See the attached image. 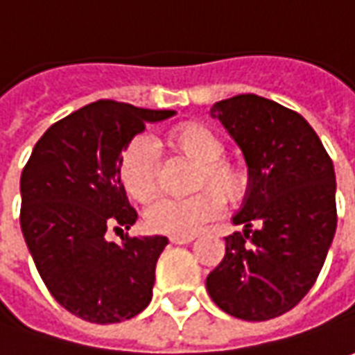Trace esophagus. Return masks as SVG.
<instances>
[{
    "instance_id": "1",
    "label": "esophagus",
    "mask_w": 355,
    "mask_h": 355,
    "mask_svg": "<svg viewBox=\"0 0 355 355\" xmlns=\"http://www.w3.org/2000/svg\"><path fill=\"white\" fill-rule=\"evenodd\" d=\"M171 241L177 245H187L190 241H194V236H171Z\"/></svg>"
}]
</instances>
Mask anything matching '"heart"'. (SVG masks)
Returning <instances> with one entry per match:
<instances>
[{
	"label": "heart",
	"instance_id": "obj_1",
	"mask_svg": "<svg viewBox=\"0 0 355 355\" xmlns=\"http://www.w3.org/2000/svg\"><path fill=\"white\" fill-rule=\"evenodd\" d=\"M166 143L177 153L196 163V189L210 184L227 200L241 196L245 189V177L239 166L220 159L224 153V143L212 129L202 123H182L168 133ZM119 178L131 198H151L157 189V157L147 141L135 139L125 147L119 159ZM215 193L204 189L189 198L163 196L147 208L145 224L157 234L192 236L220 212L222 200Z\"/></svg>",
	"mask_w": 355,
	"mask_h": 355
}]
</instances>
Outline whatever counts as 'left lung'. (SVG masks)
I'll return each mask as SVG.
<instances>
[{
	"instance_id": "left-lung-1",
	"label": "left lung",
	"mask_w": 355,
	"mask_h": 355,
	"mask_svg": "<svg viewBox=\"0 0 355 355\" xmlns=\"http://www.w3.org/2000/svg\"><path fill=\"white\" fill-rule=\"evenodd\" d=\"M238 143L248 190L226 255L206 279L227 314L261 322L299 304L322 269L336 232V175L304 117L255 94L210 107Z\"/></svg>"
}]
</instances>
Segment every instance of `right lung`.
I'll use <instances>...</instances> for the list:
<instances>
[{
  "label": "right lung",
  "mask_w": 355,
  "mask_h": 355,
  "mask_svg": "<svg viewBox=\"0 0 355 355\" xmlns=\"http://www.w3.org/2000/svg\"><path fill=\"white\" fill-rule=\"evenodd\" d=\"M175 110L98 100L53 123L21 175V230L37 271L60 306L96 324L139 314L153 297L165 236L105 239L137 212L119 178V159L145 123Z\"/></svg>",
  "instance_id": "obj_1"
}]
</instances>
